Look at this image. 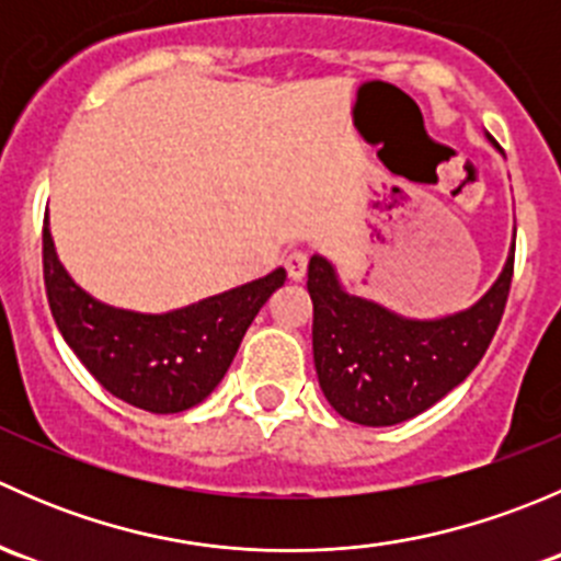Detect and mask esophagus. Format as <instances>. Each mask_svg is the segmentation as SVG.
<instances>
[{
	"instance_id": "obj_1",
	"label": "esophagus",
	"mask_w": 561,
	"mask_h": 561,
	"mask_svg": "<svg viewBox=\"0 0 561 561\" xmlns=\"http://www.w3.org/2000/svg\"><path fill=\"white\" fill-rule=\"evenodd\" d=\"M307 265H309V254L301 252V249H296V252H290L285 257V268L287 274H290V279H304V276H307Z\"/></svg>"
}]
</instances>
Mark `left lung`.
<instances>
[{
	"label": "left lung",
	"instance_id": "obj_1",
	"mask_svg": "<svg viewBox=\"0 0 561 561\" xmlns=\"http://www.w3.org/2000/svg\"><path fill=\"white\" fill-rule=\"evenodd\" d=\"M516 244L505 271L467 312L404 320L339 287L331 263L309 260L314 304L312 350L322 393L360 426H393L448 396L489 350L513 282Z\"/></svg>",
	"mask_w": 561,
	"mask_h": 561
}]
</instances>
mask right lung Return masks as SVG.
<instances>
[{"label":"right lung","instance_id":"1","mask_svg":"<svg viewBox=\"0 0 561 561\" xmlns=\"http://www.w3.org/2000/svg\"><path fill=\"white\" fill-rule=\"evenodd\" d=\"M43 279L56 328L89 375L127 404L171 415L201 404L219 386L254 314L287 274L276 268L179 312H124L94 301L70 279L56 257L45 214Z\"/></svg>","mask_w":561,"mask_h":561}]
</instances>
